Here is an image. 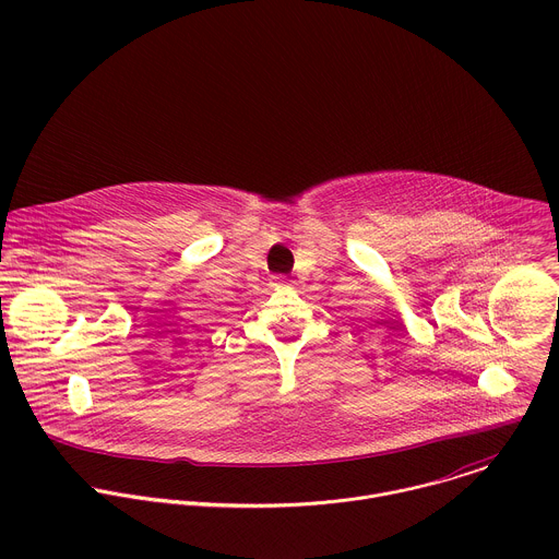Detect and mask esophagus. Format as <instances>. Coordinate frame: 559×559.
<instances>
[{
  "label": "esophagus",
  "instance_id": "1",
  "mask_svg": "<svg viewBox=\"0 0 559 559\" xmlns=\"http://www.w3.org/2000/svg\"><path fill=\"white\" fill-rule=\"evenodd\" d=\"M274 278H276L278 283H285V278H283V276H274Z\"/></svg>",
  "mask_w": 559,
  "mask_h": 559
}]
</instances>
